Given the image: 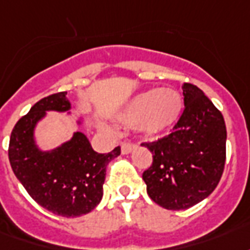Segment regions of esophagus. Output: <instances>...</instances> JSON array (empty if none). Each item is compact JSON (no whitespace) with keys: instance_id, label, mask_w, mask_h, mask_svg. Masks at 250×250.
<instances>
[{"instance_id":"esophagus-1","label":"esophagus","mask_w":250,"mask_h":250,"mask_svg":"<svg viewBox=\"0 0 250 250\" xmlns=\"http://www.w3.org/2000/svg\"><path fill=\"white\" fill-rule=\"evenodd\" d=\"M137 146L136 144H132V143H123L121 144V153L123 154H129V153L132 152L134 147Z\"/></svg>"}]
</instances>
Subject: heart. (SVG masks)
Returning <instances> with one entry per match:
<instances>
[{"label": "heart", "mask_w": 250, "mask_h": 250, "mask_svg": "<svg viewBox=\"0 0 250 250\" xmlns=\"http://www.w3.org/2000/svg\"><path fill=\"white\" fill-rule=\"evenodd\" d=\"M181 110L183 98L177 90L149 89L133 97L118 118L127 126H137L145 136H157L174 125Z\"/></svg>", "instance_id": "1"}]
</instances>
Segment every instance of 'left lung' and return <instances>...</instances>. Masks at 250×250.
<instances>
[{"instance_id": "8db88e82", "label": "left lung", "mask_w": 250, "mask_h": 250, "mask_svg": "<svg viewBox=\"0 0 250 250\" xmlns=\"http://www.w3.org/2000/svg\"><path fill=\"white\" fill-rule=\"evenodd\" d=\"M184 109L173 132L144 143L153 163L143 173L153 201L169 210H183L216 189L227 158V126L221 112L200 87L184 83Z\"/></svg>"}]
</instances>
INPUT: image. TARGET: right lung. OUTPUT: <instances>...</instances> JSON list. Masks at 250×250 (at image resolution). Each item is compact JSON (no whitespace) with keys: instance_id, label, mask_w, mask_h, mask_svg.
Here are the masks:
<instances>
[{"instance_id":"add662e5","label":"right lung","mask_w":250,"mask_h":250,"mask_svg":"<svg viewBox=\"0 0 250 250\" xmlns=\"http://www.w3.org/2000/svg\"><path fill=\"white\" fill-rule=\"evenodd\" d=\"M70 103L66 92L40 100L13 127L9 161L18 181L30 197L49 212L62 217H78L92 212L103 198L107 164L120 156V146L110 153L93 150L87 137L76 132L53 150L36 145L34 129L48 110L66 112ZM81 124V121H78Z\"/></svg>"}]
</instances>
